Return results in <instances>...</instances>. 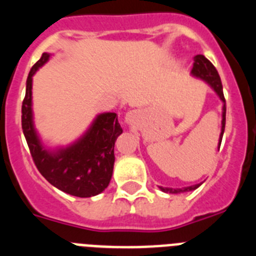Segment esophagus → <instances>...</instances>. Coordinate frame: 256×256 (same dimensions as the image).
Segmentation results:
<instances>
[{"label":"esophagus","mask_w":256,"mask_h":256,"mask_svg":"<svg viewBox=\"0 0 256 256\" xmlns=\"http://www.w3.org/2000/svg\"><path fill=\"white\" fill-rule=\"evenodd\" d=\"M136 118H137V114L134 112H128L126 114V122L128 124H132L136 120Z\"/></svg>","instance_id":"1"}]
</instances>
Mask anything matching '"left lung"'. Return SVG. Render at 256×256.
Segmentation results:
<instances>
[{
  "mask_svg": "<svg viewBox=\"0 0 256 256\" xmlns=\"http://www.w3.org/2000/svg\"><path fill=\"white\" fill-rule=\"evenodd\" d=\"M194 61H195V62H194L191 73L195 76H198V78L204 79L205 82L209 83V84L214 88V91L218 94V96L220 97V100L224 102V105H223V115H222V118H223V119H222V132L220 137H219V148H220V142L222 138H223V133H224L226 126V98L224 94H223V86H222L220 82V76H219L216 66H214L204 55H196L195 58H194ZM200 184L184 187V188H166V187H165V188L164 187H160V188H162V191L166 192V194H180V192L194 191V190L198 188Z\"/></svg>",
  "mask_w": 256,
  "mask_h": 256,
  "instance_id": "left-lung-1",
  "label": "left lung"
}]
</instances>
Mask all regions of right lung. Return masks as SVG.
<instances>
[{
  "label": "right lung",
  "mask_w": 256,
  "mask_h": 256,
  "mask_svg": "<svg viewBox=\"0 0 256 256\" xmlns=\"http://www.w3.org/2000/svg\"><path fill=\"white\" fill-rule=\"evenodd\" d=\"M48 58V54H42L29 72L22 105V133L36 166L52 186L76 198H91L101 194L110 183L115 162L114 144L123 130L115 112H105L98 115L90 130L70 148L56 152L47 151L33 126L32 76Z\"/></svg>",
  "instance_id": "add662e5"
}]
</instances>
